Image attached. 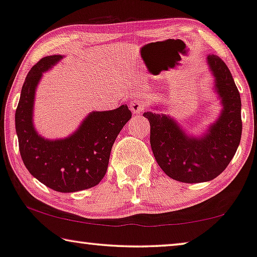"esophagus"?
<instances>
[{"label":"esophagus","mask_w":257,"mask_h":257,"mask_svg":"<svg viewBox=\"0 0 257 257\" xmlns=\"http://www.w3.org/2000/svg\"><path fill=\"white\" fill-rule=\"evenodd\" d=\"M144 108H145V104L139 98L134 99V100L130 102V109H132V112L134 114L142 113L144 110Z\"/></svg>","instance_id":"1"}]
</instances>
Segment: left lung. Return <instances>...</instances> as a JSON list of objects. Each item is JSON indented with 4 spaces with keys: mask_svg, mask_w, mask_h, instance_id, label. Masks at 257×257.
Returning <instances> with one entry per match:
<instances>
[{
    "mask_svg": "<svg viewBox=\"0 0 257 257\" xmlns=\"http://www.w3.org/2000/svg\"><path fill=\"white\" fill-rule=\"evenodd\" d=\"M206 63L221 110L202 136L188 135L166 114H143L150 122V144L157 163L168 177L180 182L211 181L227 167L240 144L242 122L238 87L220 57L206 55Z\"/></svg>",
    "mask_w": 257,
    "mask_h": 257,
    "instance_id": "left-lung-1",
    "label": "left lung"
}]
</instances>
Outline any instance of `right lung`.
Instances as JSON below:
<instances>
[{
  "label": "right lung",
  "mask_w": 257,
  "mask_h": 257,
  "mask_svg": "<svg viewBox=\"0 0 257 257\" xmlns=\"http://www.w3.org/2000/svg\"><path fill=\"white\" fill-rule=\"evenodd\" d=\"M62 59L46 56L32 67L23 84L15 122L19 152L30 173L53 190L75 193L97 186L105 177L110 150L132 112L127 105L93 110L68 137L48 140L39 135L33 123L37 86L44 72Z\"/></svg>",
  "instance_id": "add662e5"
}]
</instances>
